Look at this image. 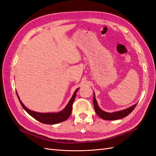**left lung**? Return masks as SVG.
Returning <instances> with one entry per match:
<instances>
[{"instance_id":"1","label":"left lung","mask_w":156,"mask_h":156,"mask_svg":"<svg viewBox=\"0 0 156 156\" xmlns=\"http://www.w3.org/2000/svg\"><path fill=\"white\" fill-rule=\"evenodd\" d=\"M93 103H94V109H95V111L97 113V115L100 116L101 119L106 120H115L120 119H122V118L126 117L127 115H129L130 113L133 111L136 105H137V103H136V104H135L134 105L130 107L129 108H127L126 109L110 113V112H107L102 111L101 108L99 107L95 98V94H94V98H93Z\"/></svg>"}]
</instances>
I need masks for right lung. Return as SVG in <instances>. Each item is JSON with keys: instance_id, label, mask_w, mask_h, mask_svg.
I'll return each instance as SVG.
<instances>
[{"instance_id": "1", "label": "right lung", "mask_w": 156, "mask_h": 156, "mask_svg": "<svg viewBox=\"0 0 156 156\" xmlns=\"http://www.w3.org/2000/svg\"><path fill=\"white\" fill-rule=\"evenodd\" d=\"M78 89H76V90L75 91L73 95L72 96V98H71V100H69L68 104L67 105V106L65 107V108L64 110H62V111H60L59 112H56V113H40V112H37L35 111H32L29 110V108H27L23 103H22V101L20 100V98H19L18 94L17 93V95L18 97L19 100H20V102L21 103V106L23 107V108L29 113V114L32 116L34 119H35L36 120H37V121H39L41 123L43 124H56L60 123V122H64L65 120H66L69 117L71 113H72V105L73 103L75 100V96H76V93L78 90Z\"/></svg>"}]
</instances>
